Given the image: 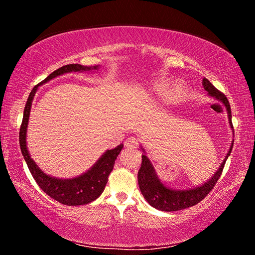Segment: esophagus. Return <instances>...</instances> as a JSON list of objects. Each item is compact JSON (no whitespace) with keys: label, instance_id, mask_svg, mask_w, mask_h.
I'll use <instances>...</instances> for the list:
<instances>
[{"label":"esophagus","instance_id":"34e87169","mask_svg":"<svg viewBox=\"0 0 255 255\" xmlns=\"http://www.w3.org/2000/svg\"><path fill=\"white\" fill-rule=\"evenodd\" d=\"M137 140H136V138H133V137H130V138H128V139L125 141V146H126L127 148H137Z\"/></svg>","mask_w":255,"mask_h":255}]
</instances>
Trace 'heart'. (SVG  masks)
<instances>
[{"label":"heart","instance_id":"1","mask_svg":"<svg viewBox=\"0 0 255 255\" xmlns=\"http://www.w3.org/2000/svg\"><path fill=\"white\" fill-rule=\"evenodd\" d=\"M170 84V81L166 77H158L154 80L148 86V91L155 97L163 96V91L167 88ZM165 94H164V101L169 105H175V103L182 100L183 97L187 93V85L182 81H176L173 84H171Z\"/></svg>","mask_w":255,"mask_h":255}]
</instances>
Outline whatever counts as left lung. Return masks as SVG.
Segmentation results:
<instances>
[{"instance_id": "left-lung-1", "label": "left lung", "mask_w": 255, "mask_h": 255, "mask_svg": "<svg viewBox=\"0 0 255 255\" xmlns=\"http://www.w3.org/2000/svg\"><path fill=\"white\" fill-rule=\"evenodd\" d=\"M202 85H204V89L206 91L208 92L207 96L214 98L215 100L221 102L225 107L227 111L228 124H230V127L233 130L231 106L227 98L225 97V94L219 92L207 79L202 80ZM233 143H234V139L232 140L231 147L228 149L225 158L223 159V162L221 163L217 171L215 172L210 179L207 180L204 183L196 185V187L183 190L170 188L162 182L161 179L158 178L156 171H155V167L153 166L152 162H150V159L146 155L144 147L140 145V148L144 152V154L141 155V166L139 171H138V185H139L141 195L144 196L146 201L150 206L154 207L155 209L162 211L182 210L197 205L198 202H200L211 191V189L214 188V185L217 182L219 176H221L224 165L226 163V159L231 155Z\"/></svg>"}]
</instances>
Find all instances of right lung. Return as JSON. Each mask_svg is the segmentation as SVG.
I'll list each match as a JSON object with an SVG mask.
<instances>
[{"label": "right lung", "instance_id": "add662e5", "mask_svg": "<svg viewBox=\"0 0 255 255\" xmlns=\"http://www.w3.org/2000/svg\"><path fill=\"white\" fill-rule=\"evenodd\" d=\"M99 67H100V65L83 66L80 65V64H70V65L62 66L58 70L51 73V74H49L39 84L34 86L32 91L29 94L28 101L24 107L23 119L19 133L21 153H22L24 161L29 167L30 173L32 174L33 179L36 180V182L39 185L42 191L47 193V195L53 198L56 201L66 206L86 205L101 196V193L105 190L106 184L108 182V176H109L110 172L114 169L115 161L117 159L119 153L122 152L124 144H120L117 147L112 149L106 150L101 155V157L88 171L75 176V178L60 179L56 178V176H51L45 173L37 165L36 162L31 158V155H30L29 149L27 147V130L30 111H31L33 98L36 96L37 90L40 85L47 83L50 80H54L55 77L66 74V73H90L93 71H98Z\"/></svg>", "mask_w": 255, "mask_h": 255}]
</instances>
